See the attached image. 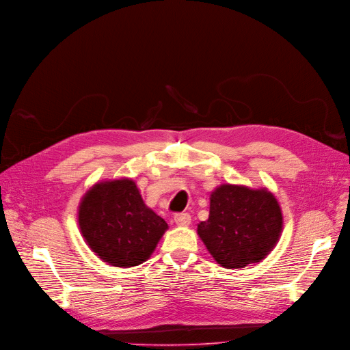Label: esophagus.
<instances>
[{"label":"esophagus","mask_w":350,"mask_h":350,"mask_svg":"<svg viewBox=\"0 0 350 350\" xmlns=\"http://www.w3.org/2000/svg\"><path fill=\"white\" fill-rule=\"evenodd\" d=\"M191 222V216L189 213H177L174 215V224L177 226H189Z\"/></svg>","instance_id":"esophagus-1"}]
</instances>
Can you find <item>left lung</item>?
<instances>
[{"mask_svg": "<svg viewBox=\"0 0 350 350\" xmlns=\"http://www.w3.org/2000/svg\"><path fill=\"white\" fill-rule=\"evenodd\" d=\"M282 225L273 191L226 183L211 193L209 217L198 225V235L219 265L237 269L261 262L278 243Z\"/></svg>", "mask_w": 350, "mask_h": 350, "instance_id": "left-lung-1", "label": "left lung"}]
</instances>
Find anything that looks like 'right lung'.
<instances>
[{"instance_id":"add662e5","label":"right lung","mask_w":350,"mask_h":350,"mask_svg":"<svg viewBox=\"0 0 350 350\" xmlns=\"http://www.w3.org/2000/svg\"><path fill=\"white\" fill-rule=\"evenodd\" d=\"M77 225L90 251L120 268L146 262L168 229L129 177L100 180L90 187L81 199Z\"/></svg>"}]
</instances>
